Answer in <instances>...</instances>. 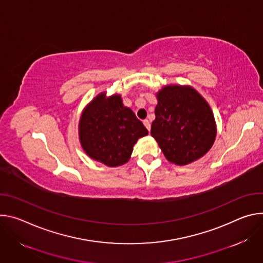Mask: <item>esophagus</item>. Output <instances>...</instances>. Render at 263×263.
Returning <instances> with one entry per match:
<instances>
[{"mask_svg":"<svg viewBox=\"0 0 263 263\" xmlns=\"http://www.w3.org/2000/svg\"><path fill=\"white\" fill-rule=\"evenodd\" d=\"M143 124L145 125V127H146L148 129V132L151 130V122L146 119V120H143Z\"/></svg>","mask_w":263,"mask_h":263,"instance_id":"obj_1","label":"esophagus"}]
</instances>
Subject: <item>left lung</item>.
Segmentation results:
<instances>
[{"instance_id": "8db88e82", "label": "left lung", "mask_w": 263, "mask_h": 263, "mask_svg": "<svg viewBox=\"0 0 263 263\" xmlns=\"http://www.w3.org/2000/svg\"><path fill=\"white\" fill-rule=\"evenodd\" d=\"M157 99L151 133L165 158L183 166L205 156L216 138L208 102L192 86L177 84L164 86Z\"/></svg>"}]
</instances>
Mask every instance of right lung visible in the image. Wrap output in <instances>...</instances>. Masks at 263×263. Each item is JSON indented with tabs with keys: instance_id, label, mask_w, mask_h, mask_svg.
Listing matches in <instances>:
<instances>
[{
	"instance_id": "1",
	"label": "right lung",
	"mask_w": 263,
	"mask_h": 263,
	"mask_svg": "<svg viewBox=\"0 0 263 263\" xmlns=\"http://www.w3.org/2000/svg\"><path fill=\"white\" fill-rule=\"evenodd\" d=\"M148 135L135 112L123 105L120 95L96 96L83 109L79 120V140L84 153L106 166L128 162L134 145Z\"/></svg>"
}]
</instances>
